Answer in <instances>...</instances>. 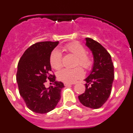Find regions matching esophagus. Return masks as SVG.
Instances as JSON below:
<instances>
[{
	"label": "esophagus",
	"instance_id": "obj_1",
	"mask_svg": "<svg viewBox=\"0 0 133 133\" xmlns=\"http://www.w3.org/2000/svg\"><path fill=\"white\" fill-rule=\"evenodd\" d=\"M64 86H66H66H70V85H72V83H64Z\"/></svg>",
	"mask_w": 133,
	"mask_h": 133
}]
</instances>
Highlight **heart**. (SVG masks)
I'll use <instances>...</instances> for the list:
<instances>
[{
	"mask_svg": "<svg viewBox=\"0 0 133 133\" xmlns=\"http://www.w3.org/2000/svg\"><path fill=\"white\" fill-rule=\"evenodd\" d=\"M64 50L72 54L77 57L76 64L81 66L85 69H89L93 64V61L91 56L86 54V49L82 44L77 42L69 43L64 46ZM63 56L59 50L55 49L50 53V64L52 68L55 69H59L62 66ZM84 75V72L81 67H76L75 69H61L57 73L58 80L64 83H72L82 78Z\"/></svg>",
	"mask_w": 133,
	"mask_h": 133,
	"instance_id": "heart-1",
	"label": "heart"
}]
</instances>
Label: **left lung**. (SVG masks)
<instances>
[{
	"instance_id": "left-lung-1",
	"label": "left lung",
	"mask_w": 133,
	"mask_h": 133,
	"mask_svg": "<svg viewBox=\"0 0 133 133\" xmlns=\"http://www.w3.org/2000/svg\"><path fill=\"white\" fill-rule=\"evenodd\" d=\"M85 45L92 52L94 63L86 78L85 91L78 96L80 102L87 107L98 109L109 98L114 80V66L107 50L97 41L85 38Z\"/></svg>"
}]
</instances>
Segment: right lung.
I'll list each match as a JSON object with an SVG mask.
<instances>
[{
  "label": "right lung",
  "instance_id": "right-lung-1",
  "mask_svg": "<svg viewBox=\"0 0 133 133\" xmlns=\"http://www.w3.org/2000/svg\"><path fill=\"white\" fill-rule=\"evenodd\" d=\"M58 43V41L35 43L25 50L18 62L16 81L20 95L27 107L36 113L50 112L61 99L64 84L55 81V75H50L49 61L50 53ZM46 79L54 82V85L46 88Z\"/></svg>",
  "mask_w": 133,
  "mask_h": 133
}]
</instances>
